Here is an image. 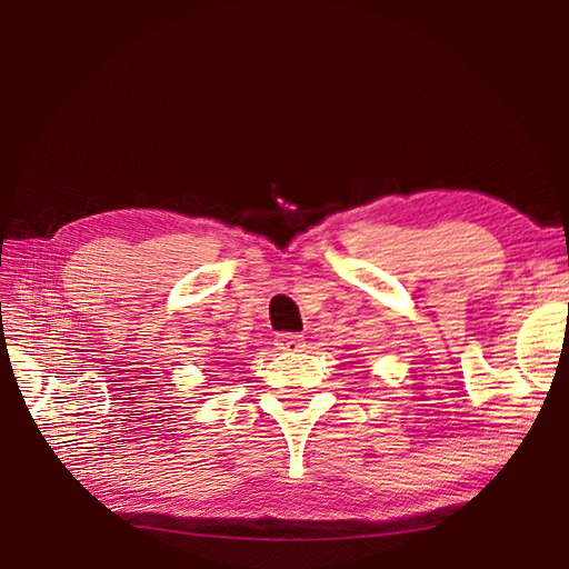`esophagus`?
<instances>
[{"label": "esophagus", "mask_w": 569, "mask_h": 569, "mask_svg": "<svg viewBox=\"0 0 569 569\" xmlns=\"http://www.w3.org/2000/svg\"><path fill=\"white\" fill-rule=\"evenodd\" d=\"M274 347L280 351H299L303 349V337L301 335H291V332H282L274 337Z\"/></svg>", "instance_id": "1"}]
</instances>
